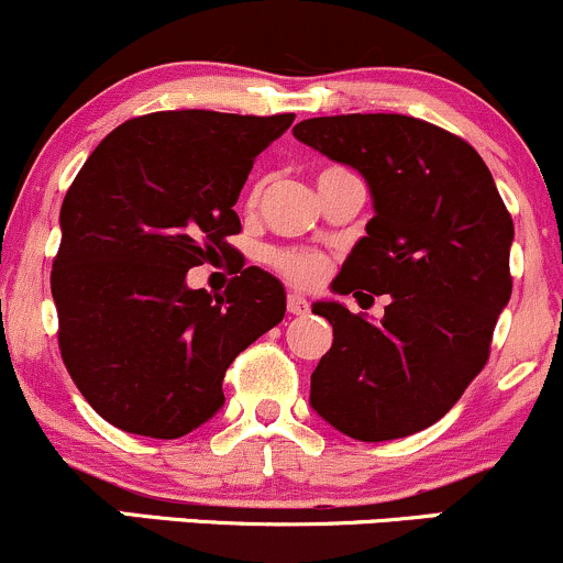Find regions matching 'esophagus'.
Listing matches in <instances>:
<instances>
[{
    "label": "esophagus",
    "mask_w": 563,
    "mask_h": 563,
    "mask_svg": "<svg viewBox=\"0 0 563 563\" xmlns=\"http://www.w3.org/2000/svg\"><path fill=\"white\" fill-rule=\"evenodd\" d=\"M309 309V301L301 294H288V312L290 314H303Z\"/></svg>",
    "instance_id": "obj_1"
}]
</instances>
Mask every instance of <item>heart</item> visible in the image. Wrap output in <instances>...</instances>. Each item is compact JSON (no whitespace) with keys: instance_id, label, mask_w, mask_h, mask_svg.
Here are the masks:
<instances>
[{"instance_id":"b5f03b06","label":"heart","mask_w":563,"mask_h":563,"mask_svg":"<svg viewBox=\"0 0 563 563\" xmlns=\"http://www.w3.org/2000/svg\"><path fill=\"white\" fill-rule=\"evenodd\" d=\"M328 172H335V169H325L322 174ZM256 196H260V190H254V198ZM269 262H273V267L280 269L288 280L299 283V286H312V283H318L322 273H325V260H322L320 254H314V251L277 249V251H269Z\"/></svg>"}]
</instances>
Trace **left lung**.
Returning <instances> with one entry per match:
<instances>
[{"instance_id": "8db88e82", "label": "left lung", "mask_w": 563, "mask_h": 563, "mask_svg": "<svg viewBox=\"0 0 563 563\" xmlns=\"http://www.w3.org/2000/svg\"><path fill=\"white\" fill-rule=\"evenodd\" d=\"M294 137L365 179L373 219L333 294H389L378 322L341 301H314L333 344L312 373L309 405L360 442L437 423L489 357L510 299L514 222L479 153L399 113L307 119Z\"/></svg>"}]
</instances>
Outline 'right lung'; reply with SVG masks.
I'll use <instances>...</instances> for the list:
<instances>
[{
  "label": "right lung",
  "instance_id": "right-lung-1",
  "mask_svg": "<svg viewBox=\"0 0 563 563\" xmlns=\"http://www.w3.org/2000/svg\"><path fill=\"white\" fill-rule=\"evenodd\" d=\"M294 113L161 111L113 129L60 209L53 299L60 354L89 405L129 434L177 439L217 416L232 360L286 314V288L238 264L224 294L187 273L238 262L251 166Z\"/></svg>",
  "mask_w": 563,
  "mask_h": 563
}]
</instances>
